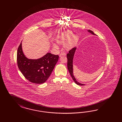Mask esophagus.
Segmentation results:
<instances>
[{
    "label": "esophagus",
    "mask_w": 122,
    "mask_h": 122,
    "mask_svg": "<svg viewBox=\"0 0 122 122\" xmlns=\"http://www.w3.org/2000/svg\"><path fill=\"white\" fill-rule=\"evenodd\" d=\"M63 56H66V53H65V52H61V53L59 54V56H60V57Z\"/></svg>",
    "instance_id": "obj_1"
}]
</instances>
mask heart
Returning a JSON list of instances; mask_svg holds the SVG:
<instances>
[{"label":"heart","instance_id":"1","mask_svg":"<svg viewBox=\"0 0 122 122\" xmlns=\"http://www.w3.org/2000/svg\"><path fill=\"white\" fill-rule=\"evenodd\" d=\"M72 35L73 33L70 31H67L63 33L57 37V41L60 43H64L71 39V40L66 44V47L68 49L71 48L77 43L79 39L78 36L76 35H73L71 38Z\"/></svg>","mask_w":122,"mask_h":122}]
</instances>
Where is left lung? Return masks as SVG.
<instances>
[{"mask_svg":"<svg viewBox=\"0 0 122 122\" xmlns=\"http://www.w3.org/2000/svg\"><path fill=\"white\" fill-rule=\"evenodd\" d=\"M88 31L89 33L92 34L94 35H96L95 33H94L92 31L90 30H88ZM76 47H74L72 48V49H71L70 51H69V53L68 54H67L66 55V57L67 59V68L68 70L69 71V73L71 75V77L72 78L73 80L74 81V82H75L76 84L77 85H85V84H83L79 83V82H78L76 78L74 76V74H73V58H74V55L75 53V52L76 51Z\"/></svg>","mask_w":122,"mask_h":122,"instance_id":"8db88e82","label":"left lung"}]
</instances>
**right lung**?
<instances>
[{"mask_svg": "<svg viewBox=\"0 0 122 122\" xmlns=\"http://www.w3.org/2000/svg\"><path fill=\"white\" fill-rule=\"evenodd\" d=\"M59 56L47 53L40 59H29L22 51V41L17 52L19 69L27 80L35 84L44 83L53 70Z\"/></svg>", "mask_w": 122, "mask_h": 122, "instance_id": "add662e5", "label": "right lung"}]
</instances>
